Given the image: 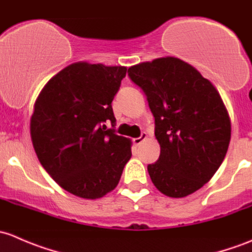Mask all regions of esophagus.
Segmentation results:
<instances>
[{
    "instance_id": "1",
    "label": "esophagus",
    "mask_w": 252,
    "mask_h": 252,
    "mask_svg": "<svg viewBox=\"0 0 252 252\" xmlns=\"http://www.w3.org/2000/svg\"><path fill=\"white\" fill-rule=\"evenodd\" d=\"M144 139H147V133L145 132H142L141 137H138V138H134L133 139V144L134 145H139L142 143V142L144 141Z\"/></svg>"
}]
</instances>
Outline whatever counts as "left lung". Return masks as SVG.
Returning <instances> with one entry per match:
<instances>
[{
	"instance_id": "8db88e82",
	"label": "left lung",
	"mask_w": 252,
	"mask_h": 252,
	"mask_svg": "<svg viewBox=\"0 0 252 252\" xmlns=\"http://www.w3.org/2000/svg\"><path fill=\"white\" fill-rule=\"evenodd\" d=\"M147 95L160 144L150 180L165 195L200 189L221 166L230 141V119L219 91L190 64L166 57L128 68Z\"/></svg>"
}]
</instances>
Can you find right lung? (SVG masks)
<instances>
[{"instance_id":"right-lung-1","label":"right lung","mask_w":252,"mask_h":252,"mask_svg":"<svg viewBox=\"0 0 252 252\" xmlns=\"http://www.w3.org/2000/svg\"><path fill=\"white\" fill-rule=\"evenodd\" d=\"M126 71L125 66L70 64L35 102L30 134L36 155L62 188L80 198L98 199L115 189L131 159V141L115 133L111 107Z\"/></svg>"}]
</instances>
